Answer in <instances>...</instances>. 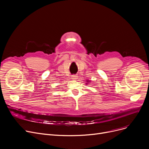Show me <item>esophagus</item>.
<instances>
[{"mask_svg":"<svg viewBox=\"0 0 149 149\" xmlns=\"http://www.w3.org/2000/svg\"><path fill=\"white\" fill-rule=\"evenodd\" d=\"M77 78V75H72V80H76Z\"/></svg>","mask_w":149,"mask_h":149,"instance_id":"esophagus-1","label":"esophagus"}]
</instances>
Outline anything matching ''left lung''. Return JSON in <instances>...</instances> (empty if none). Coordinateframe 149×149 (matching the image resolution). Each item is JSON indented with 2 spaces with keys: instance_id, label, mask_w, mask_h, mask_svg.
Instances as JSON below:
<instances>
[{
  "instance_id": "1",
  "label": "left lung",
  "mask_w": 149,
  "mask_h": 149,
  "mask_svg": "<svg viewBox=\"0 0 149 149\" xmlns=\"http://www.w3.org/2000/svg\"><path fill=\"white\" fill-rule=\"evenodd\" d=\"M86 84H88V83H86Z\"/></svg>"
}]
</instances>
